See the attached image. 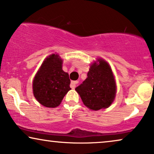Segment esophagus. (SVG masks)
I'll list each match as a JSON object with an SVG mask.
<instances>
[{"label": "esophagus", "mask_w": 154, "mask_h": 154, "mask_svg": "<svg viewBox=\"0 0 154 154\" xmlns=\"http://www.w3.org/2000/svg\"><path fill=\"white\" fill-rule=\"evenodd\" d=\"M78 83H79V81H71V88H73V89L75 88Z\"/></svg>", "instance_id": "obj_1"}]
</instances>
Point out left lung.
<instances>
[{
	"mask_svg": "<svg viewBox=\"0 0 154 154\" xmlns=\"http://www.w3.org/2000/svg\"><path fill=\"white\" fill-rule=\"evenodd\" d=\"M98 61L99 64L94 63L91 66L87 79L75 88L84 105L93 110L108 107L116 93V84L110 67L103 59Z\"/></svg>",
	"mask_w": 154,
	"mask_h": 154,
	"instance_id": "obj_1",
	"label": "left lung"
}]
</instances>
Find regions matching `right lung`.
Masks as SVG:
<instances>
[{
  "instance_id": "add662e5",
  "label": "right lung",
  "mask_w": 154,
  "mask_h": 154,
  "mask_svg": "<svg viewBox=\"0 0 154 154\" xmlns=\"http://www.w3.org/2000/svg\"><path fill=\"white\" fill-rule=\"evenodd\" d=\"M69 74L62 70V60L57 54L45 59L33 81V93L39 103L56 107L71 90Z\"/></svg>"
}]
</instances>
